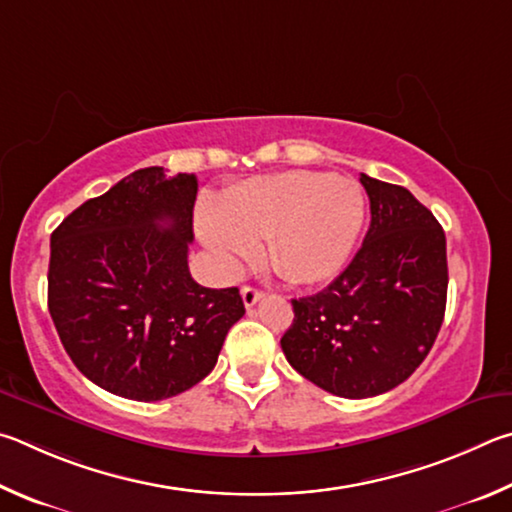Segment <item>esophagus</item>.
<instances>
[{"mask_svg": "<svg viewBox=\"0 0 512 512\" xmlns=\"http://www.w3.org/2000/svg\"><path fill=\"white\" fill-rule=\"evenodd\" d=\"M240 294H242V303H245L247 308L256 306V303L263 299V292H261V290H256V288H251V285H242Z\"/></svg>", "mask_w": 512, "mask_h": 512, "instance_id": "1", "label": "esophagus"}]
</instances>
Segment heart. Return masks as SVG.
Masks as SVG:
<instances>
[{
    "mask_svg": "<svg viewBox=\"0 0 512 512\" xmlns=\"http://www.w3.org/2000/svg\"><path fill=\"white\" fill-rule=\"evenodd\" d=\"M357 182L315 170L254 177L229 188L218 206H204L197 229L220 265L238 272L267 240V261L292 285L335 279L351 258L364 224Z\"/></svg>",
    "mask_w": 512,
    "mask_h": 512,
    "instance_id": "1",
    "label": "heart"
}]
</instances>
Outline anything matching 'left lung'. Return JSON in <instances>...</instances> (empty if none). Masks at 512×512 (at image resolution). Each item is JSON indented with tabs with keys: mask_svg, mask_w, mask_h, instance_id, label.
Wrapping results in <instances>:
<instances>
[{
	"mask_svg": "<svg viewBox=\"0 0 512 512\" xmlns=\"http://www.w3.org/2000/svg\"><path fill=\"white\" fill-rule=\"evenodd\" d=\"M371 224L360 251L312 297L292 299L281 348L294 371L339 398H373L414 373L441 330L445 231L405 186L360 177Z\"/></svg>",
	"mask_w": 512,
	"mask_h": 512,
	"instance_id": "1",
	"label": "left lung"
}]
</instances>
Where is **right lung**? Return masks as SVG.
<instances>
[{
	"instance_id": "add662e5",
	"label": "right lung",
	"mask_w": 512,
	"mask_h": 512,
	"mask_svg": "<svg viewBox=\"0 0 512 512\" xmlns=\"http://www.w3.org/2000/svg\"><path fill=\"white\" fill-rule=\"evenodd\" d=\"M195 195V175L141 168L51 233V319L76 369L114 396L195 387L245 315L238 288H202L188 272Z\"/></svg>"
}]
</instances>
